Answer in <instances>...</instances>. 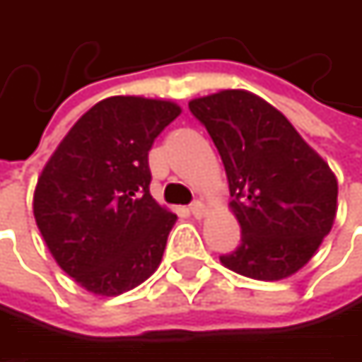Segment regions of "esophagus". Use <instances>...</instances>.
<instances>
[{
	"label": "esophagus",
	"instance_id": "34e87169",
	"mask_svg": "<svg viewBox=\"0 0 362 362\" xmlns=\"http://www.w3.org/2000/svg\"><path fill=\"white\" fill-rule=\"evenodd\" d=\"M190 214H192L197 220H201V218H205V216H207V207H205L201 201H194V203L190 205Z\"/></svg>",
	"mask_w": 362,
	"mask_h": 362
}]
</instances>
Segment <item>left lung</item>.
Returning <instances> with one entry per match:
<instances>
[{
	"instance_id": "left-lung-1",
	"label": "left lung",
	"mask_w": 362,
	"mask_h": 362,
	"mask_svg": "<svg viewBox=\"0 0 362 362\" xmlns=\"http://www.w3.org/2000/svg\"><path fill=\"white\" fill-rule=\"evenodd\" d=\"M228 178L241 245L220 262L247 279L283 281L304 268L337 211V180L289 119L247 90L192 98Z\"/></svg>"
}]
</instances>
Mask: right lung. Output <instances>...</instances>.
Here are the masks:
<instances>
[{"mask_svg": "<svg viewBox=\"0 0 362 362\" xmlns=\"http://www.w3.org/2000/svg\"><path fill=\"white\" fill-rule=\"evenodd\" d=\"M180 112L161 98H105L41 170L37 228L58 266L94 296L129 291L161 264L178 218L151 197L148 151Z\"/></svg>", "mask_w": 362, "mask_h": 362, "instance_id": "obj_1", "label": "right lung"}]
</instances>
